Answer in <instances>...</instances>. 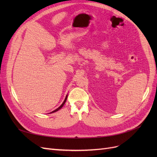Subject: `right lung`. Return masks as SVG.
Masks as SVG:
<instances>
[{"instance_id": "add662e5", "label": "right lung", "mask_w": 157, "mask_h": 157, "mask_svg": "<svg viewBox=\"0 0 157 157\" xmlns=\"http://www.w3.org/2000/svg\"><path fill=\"white\" fill-rule=\"evenodd\" d=\"M67 96L68 95H67V96H66V97H65V99H64V101H63V102L62 103V104H61V105L58 107V108H57L56 110H54V111H53L52 112H51V113H55V112H56V111H59V109H61V108L63 107V106L64 105V104L65 103V102H66V100H67Z\"/></svg>"}]
</instances>
